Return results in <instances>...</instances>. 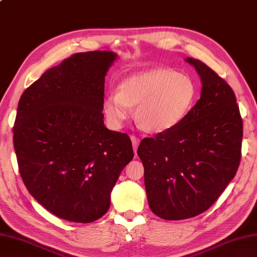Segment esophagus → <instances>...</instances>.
<instances>
[{
  "label": "esophagus",
  "mask_w": 257,
  "mask_h": 257,
  "mask_svg": "<svg viewBox=\"0 0 257 257\" xmlns=\"http://www.w3.org/2000/svg\"><path fill=\"white\" fill-rule=\"evenodd\" d=\"M131 140H132V144H133V148H134V153L136 155V152H137V147H139L140 145V140L137 139V137L135 135H132L131 136Z\"/></svg>",
  "instance_id": "34e87169"
}]
</instances>
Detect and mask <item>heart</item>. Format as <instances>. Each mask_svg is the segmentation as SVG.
Masks as SVG:
<instances>
[{
	"label": "heart",
	"mask_w": 257,
	"mask_h": 257,
	"mask_svg": "<svg viewBox=\"0 0 257 257\" xmlns=\"http://www.w3.org/2000/svg\"><path fill=\"white\" fill-rule=\"evenodd\" d=\"M196 85L189 75L172 68H155L124 78L118 91L105 97L103 110L109 122L120 127L133 113L148 132L161 133L176 127L193 108Z\"/></svg>",
	"instance_id": "1"
}]
</instances>
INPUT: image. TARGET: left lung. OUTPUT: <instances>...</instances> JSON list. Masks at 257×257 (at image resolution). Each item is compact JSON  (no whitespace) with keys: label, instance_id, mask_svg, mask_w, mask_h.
I'll return each instance as SVG.
<instances>
[{"label":"left lung","instance_id":"obj_1","mask_svg":"<svg viewBox=\"0 0 257 257\" xmlns=\"http://www.w3.org/2000/svg\"><path fill=\"white\" fill-rule=\"evenodd\" d=\"M186 61L201 76V98L176 127L146 137L137 149L149 207L166 220L207 210L241 160L243 121L232 88L202 61Z\"/></svg>","mask_w":257,"mask_h":257}]
</instances>
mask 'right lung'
<instances>
[{"label":"right lung","instance_id":"obj_1","mask_svg":"<svg viewBox=\"0 0 257 257\" xmlns=\"http://www.w3.org/2000/svg\"><path fill=\"white\" fill-rule=\"evenodd\" d=\"M116 54L76 53L23 92L13 127L18 170L30 195L53 215L92 222L133 159L130 136L103 124L104 76Z\"/></svg>","mask_w":257,"mask_h":257}]
</instances>
